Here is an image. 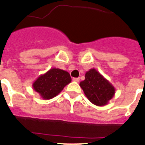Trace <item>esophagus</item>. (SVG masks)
<instances>
[{"mask_svg": "<svg viewBox=\"0 0 145 145\" xmlns=\"http://www.w3.org/2000/svg\"><path fill=\"white\" fill-rule=\"evenodd\" d=\"M73 80L75 82H79L80 81V78L79 77H74V78H73Z\"/></svg>", "mask_w": 145, "mask_h": 145, "instance_id": "34e87169", "label": "esophagus"}]
</instances>
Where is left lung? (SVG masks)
Returning a JSON list of instances; mask_svg holds the SVG:
<instances>
[{"label":"left lung","mask_w":145,"mask_h":145,"mask_svg":"<svg viewBox=\"0 0 145 145\" xmlns=\"http://www.w3.org/2000/svg\"><path fill=\"white\" fill-rule=\"evenodd\" d=\"M80 86L89 101L97 106L108 105L115 94L114 86L95 68L86 71Z\"/></svg>","instance_id":"left-lung-1"}]
</instances>
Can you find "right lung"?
I'll use <instances>...</instances> for the list:
<instances>
[{"label":"right lung","instance_id":"right-lung-1","mask_svg":"<svg viewBox=\"0 0 145 145\" xmlns=\"http://www.w3.org/2000/svg\"><path fill=\"white\" fill-rule=\"evenodd\" d=\"M71 82V77L68 71L53 68L40 75L33 83L32 87L42 99L48 100L59 95Z\"/></svg>","mask_w":145,"mask_h":145}]
</instances>
